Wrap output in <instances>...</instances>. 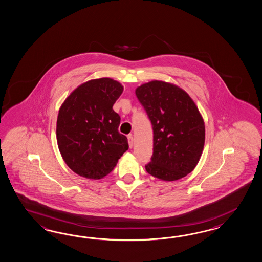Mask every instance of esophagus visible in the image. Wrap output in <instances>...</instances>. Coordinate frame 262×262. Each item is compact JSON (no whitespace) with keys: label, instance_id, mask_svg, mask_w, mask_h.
<instances>
[{"label":"esophagus","instance_id":"1","mask_svg":"<svg viewBox=\"0 0 262 262\" xmlns=\"http://www.w3.org/2000/svg\"><path fill=\"white\" fill-rule=\"evenodd\" d=\"M127 139L129 147H133V136H132V135H128Z\"/></svg>","mask_w":262,"mask_h":262}]
</instances>
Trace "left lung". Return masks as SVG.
<instances>
[{
    "label": "left lung",
    "instance_id": "obj_1",
    "mask_svg": "<svg viewBox=\"0 0 262 262\" xmlns=\"http://www.w3.org/2000/svg\"><path fill=\"white\" fill-rule=\"evenodd\" d=\"M135 92L153 126L148 174L165 181L187 176L200 161L205 142L204 121L194 101L166 81H149Z\"/></svg>",
    "mask_w": 262,
    "mask_h": 262
}]
</instances>
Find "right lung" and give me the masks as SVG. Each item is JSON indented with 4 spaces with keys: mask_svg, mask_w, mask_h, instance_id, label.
<instances>
[{
    "mask_svg": "<svg viewBox=\"0 0 262 262\" xmlns=\"http://www.w3.org/2000/svg\"><path fill=\"white\" fill-rule=\"evenodd\" d=\"M123 91L110 78L83 82L62 102L56 136L64 162L76 174L100 180L107 176L128 150L127 138L120 134L121 117L113 110Z\"/></svg>",
    "mask_w": 262,
    "mask_h": 262,
    "instance_id": "add662e5",
    "label": "right lung"
}]
</instances>
